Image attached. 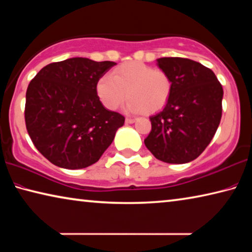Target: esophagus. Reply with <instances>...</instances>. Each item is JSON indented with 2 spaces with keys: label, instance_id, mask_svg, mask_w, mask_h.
Returning <instances> with one entry per match:
<instances>
[{
  "label": "esophagus",
  "instance_id": "esophagus-1",
  "mask_svg": "<svg viewBox=\"0 0 252 252\" xmlns=\"http://www.w3.org/2000/svg\"><path fill=\"white\" fill-rule=\"evenodd\" d=\"M134 122H135L134 118H126V123H129V125H131V123H134Z\"/></svg>",
  "mask_w": 252,
  "mask_h": 252
}]
</instances>
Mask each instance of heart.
I'll use <instances>...</instances> for the list:
<instances>
[{
    "label": "heart",
    "mask_w": 252,
    "mask_h": 252,
    "mask_svg": "<svg viewBox=\"0 0 252 252\" xmlns=\"http://www.w3.org/2000/svg\"><path fill=\"white\" fill-rule=\"evenodd\" d=\"M171 87V79L163 70L130 62L117 67L112 76L103 75L97 81L96 92L106 109L117 110L127 96V111L151 114L165 106Z\"/></svg>",
    "instance_id": "1"
}]
</instances>
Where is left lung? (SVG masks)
I'll use <instances>...</instances> for the list:
<instances>
[{"label":"left lung","mask_w":252,"mask_h":252,"mask_svg":"<svg viewBox=\"0 0 252 252\" xmlns=\"http://www.w3.org/2000/svg\"><path fill=\"white\" fill-rule=\"evenodd\" d=\"M173 83L163 110L151 115L148 150L168 163L196 159L212 140L222 117L223 89L212 70L181 57L157 59Z\"/></svg>","instance_id":"obj_1"}]
</instances>
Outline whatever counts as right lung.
I'll return each mask as SVG.
<instances>
[{"label": "right lung", "instance_id": "add662e5", "mask_svg": "<svg viewBox=\"0 0 252 252\" xmlns=\"http://www.w3.org/2000/svg\"><path fill=\"white\" fill-rule=\"evenodd\" d=\"M117 65L75 57L49 63L30 82L25 119L34 147L54 165L86 168L110 147L125 117L105 109L96 84Z\"/></svg>", "mask_w": 252, "mask_h": 252}]
</instances>
